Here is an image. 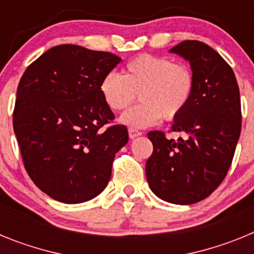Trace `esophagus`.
<instances>
[{
    "label": "esophagus",
    "mask_w": 254,
    "mask_h": 254,
    "mask_svg": "<svg viewBox=\"0 0 254 254\" xmlns=\"http://www.w3.org/2000/svg\"><path fill=\"white\" fill-rule=\"evenodd\" d=\"M128 134H129V138H134V137H137V136H141V134H142V132L138 131V129H136V128H132V127H129Z\"/></svg>",
    "instance_id": "34e87169"
}]
</instances>
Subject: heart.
Here are the masks:
<instances>
[{"instance_id": "1", "label": "heart", "mask_w": 254, "mask_h": 254, "mask_svg": "<svg viewBox=\"0 0 254 254\" xmlns=\"http://www.w3.org/2000/svg\"><path fill=\"white\" fill-rule=\"evenodd\" d=\"M194 75L183 64L167 57L140 55L126 64L125 75L109 72L100 82L105 104L114 112H126L121 121L131 127H147L163 117L172 121L187 108L194 91Z\"/></svg>"}]
</instances>
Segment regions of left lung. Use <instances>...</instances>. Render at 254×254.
Segmentation results:
<instances>
[{"mask_svg":"<svg viewBox=\"0 0 254 254\" xmlns=\"http://www.w3.org/2000/svg\"><path fill=\"white\" fill-rule=\"evenodd\" d=\"M190 61L194 91L187 108L172 126L186 138L150 131L152 154L146 178L159 198L192 205L210 196L232 165L241 136V95L232 67L215 49L198 40H185L170 49Z\"/></svg>","mask_w":254,"mask_h":254,"instance_id":"1","label":"left lung"}]
</instances>
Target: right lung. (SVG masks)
Instances as JSON below:
<instances>
[{
	"label": "right lung",
	"instance_id": "1",
	"mask_svg": "<svg viewBox=\"0 0 254 254\" xmlns=\"http://www.w3.org/2000/svg\"><path fill=\"white\" fill-rule=\"evenodd\" d=\"M109 52L62 44L44 52L22 75L13 109L24 167L34 185L64 203L102 193L116 154L128 142L100 82L121 62Z\"/></svg>",
	"mask_w": 254,
	"mask_h": 254
}]
</instances>
